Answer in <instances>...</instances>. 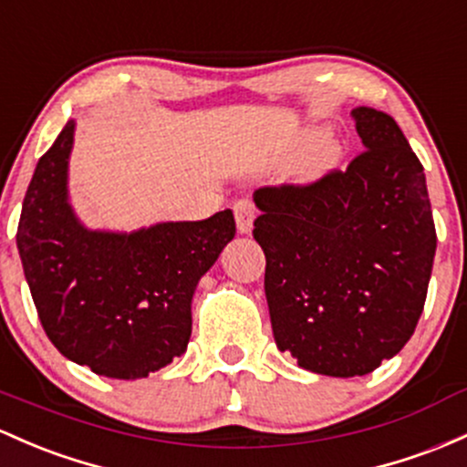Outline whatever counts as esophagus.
I'll list each match as a JSON object with an SVG mask.
<instances>
[{
	"label": "esophagus",
	"mask_w": 467,
	"mask_h": 467,
	"mask_svg": "<svg viewBox=\"0 0 467 467\" xmlns=\"http://www.w3.org/2000/svg\"><path fill=\"white\" fill-rule=\"evenodd\" d=\"M234 219H237V230L242 234H248L253 230V222H254V206L253 202L248 199H239L234 203Z\"/></svg>",
	"instance_id": "1"
}]
</instances>
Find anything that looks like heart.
<instances>
[{
	"mask_svg": "<svg viewBox=\"0 0 467 467\" xmlns=\"http://www.w3.org/2000/svg\"><path fill=\"white\" fill-rule=\"evenodd\" d=\"M332 152H335V150H332V146H326L324 152H321V157H326V159L332 157Z\"/></svg>",
	"mask_w": 467,
	"mask_h": 467,
	"instance_id": "heart-1",
	"label": "heart"
}]
</instances>
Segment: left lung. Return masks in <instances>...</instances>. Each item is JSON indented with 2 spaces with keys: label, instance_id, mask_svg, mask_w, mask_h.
Here are the masks:
<instances>
[{
  "label": "left lung",
  "instance_id": "obj_1",
  "mask_svg": "<svg viewBox=\"0 0 467 467\" xmlns=\"http://www.w3.org/2000/svg\"><path fill=\"white\" fill-rule=\"evenodd\" d=\"M366 150L317 182L254 191V239L276 348L327 377H363L412 337L437 230L423 166L386 112L352 110Z\"/></svg>",
  "mask_w": 467,
  "mask_h": 467
}]
</instances>
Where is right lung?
Wrapping results in <instances>:
<instances>
[{"instance_id":"1","label":"right lung","mask_w":467,"mask_h":467,"mask_svg":"<svg viewBox=\"0 0 467 467\" xmlns=\"http://www.w3.org/2000/svg\"><path fill=\"white\" fill-rule=\"evenodd\" d=\"M75 119L39 159L17 250L53 346L110 379H141L186 352L199 279L234 237L233 210L135 233L88 230L68 203Z\"/></svg>"}]
</instances>
